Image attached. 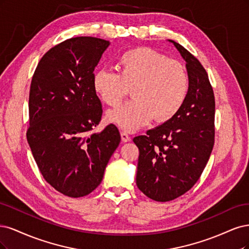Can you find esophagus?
Instances as JSON below:
<instances>
[{"instance_id":"34e87169","label":"esophagus","mask_w":249,"mask_h":249,"mask_svg":"<svg viewBox=\"0 0 249 249\" xmlns=\"http://www.w3.org/2000/svg\"><path fill=\"white\" fill-rule=\"evenodd\" d=\"M121 139H122L123 142H130V136L128 135V133H126L125 131H121Z\"/></svg>"}]
</instances>
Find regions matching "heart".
Returning <instances> with one entry per match:
<instances>
[{"label":"heart","mask_w":249,"mask_h":249,"mask_svg":"<svg viewBox=\"0 0 249 249\" xmlns=\"http://www.w3.org/2000/svg\"><path fill=\"white\" fill-rule=\"evenodd\" d=\"M119 74L95 71L92 86L109 107H118L132 90L133 100L109 110L107 120L126 131H135L152 119L171 120L182 107L189 90V77L182 64L148 47L124 53L118 63Z\"/></svg>","instance_id":"heart-1"}]
</instances>
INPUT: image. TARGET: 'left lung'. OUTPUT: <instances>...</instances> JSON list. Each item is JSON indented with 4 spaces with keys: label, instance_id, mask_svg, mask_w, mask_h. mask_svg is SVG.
<instances>
[{
    "label": "left lung",
    "instance_id": "8db88e82",
    "mask_svg": "<svg viewBox=\"0 0 249 249\" xmlns=\"http://www.w3.org/2000/svg\"><path fill=\"white\" fill-rule=\"evenodd\" d=\"M186 62L189 90L171 120L135 136L140 150L136 185L156 202H168L187 192L199 179L214 146L215 99L202 64L173 41Z\"/></svg>",
    "mask_w": 249,
    "mask_h": 249
}]
</instances>
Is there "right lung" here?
I'll list each match as a JSON object with an SVG mask.
<instances>
[{
	"label": "right lung",
	"instance_id": "add662e5",
	"mask_svg": "<svg viewBox=\"0 0 249 249\" xmlns=\"http://www.w3.org/2000/svg\"><path fill=\"white\" fill-rule=\"evenodd\" d=\"M108 45L95 37L67 39L43 55L32 78L29 146L45 181L70 197L98 187L121 142L114 124L91 133L102 116L93 72Z\"/></svg>",
	"mask_w": 249,
	"mask_h": 249
}]
</instances>
